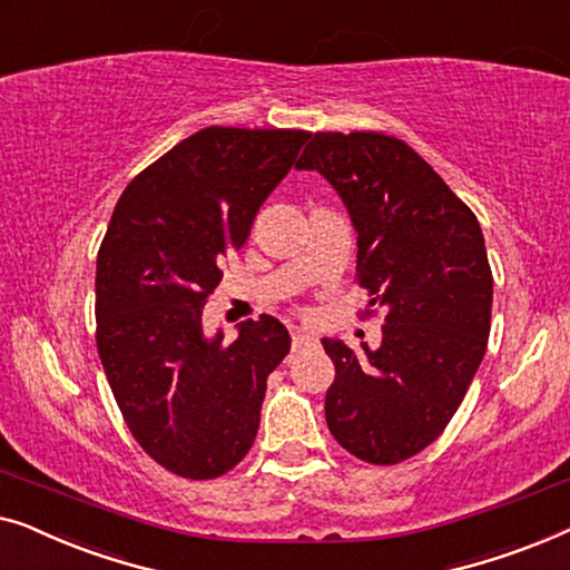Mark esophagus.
Here are the masks:
<instances>
[{"instance_id": "34e87169", "label": "esophagus", "mask_w": 570, "mask_h": 570, "mask_svg": "<svg viewBox=\"0 0 570 570\" xmlns=\"http://www.w3.org/2000/svg\"><path fill=\"white\" fill-rule=\"evenodd\" d=\"M292 338H294V348H302V346H307V343H315V341H317L315 335L304 331V327H294Z\"/></svg>"}]
</instances>
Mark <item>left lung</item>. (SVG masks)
I'll list each match as a JSON object with an SVG mask.
<instances>
[{
	"mask_svg": "<svg viewBox=\"0 0 570 570\" xmlns=\"http://www.w3.org/2000/svg\"><path fill=\"white\" fill-rule=\"evenodd\" d=\"M296 170H317L341 196L358 284L384 309L376 348L323 338L335 364L327 429L358 460L403 462L446 429L485 356L493 276L483 232L395 136L315 134Z\"/></svg>",
	"mask_w": 570,
	"mask_h": 570,
	"instance_id": "left-lung-1",
	"label": "left lung"
}]
</instances>
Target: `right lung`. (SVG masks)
Returning a JSON list of instances; mask_svg holds the SVG:
<instances>
[{
	"instance_id": "right-lung-1",
	"label": "right lung",
	"mask_w": 570,
	"mask_h": 570,
	"mask_svg": "<svg viewBox=\"0 0 570 570\" xmlns=\"http://www.w3.org/2000/svg\"><path fill=\"white\" fill-rule=\"evenodd\" d=\"M309 139L292 128L208 126L136 175L95 271L98 354L126 426L180 478H219L247 454L268 374L292 338L276 317L204 333L222 261Z\"/></svg>"
}]
</instances>
